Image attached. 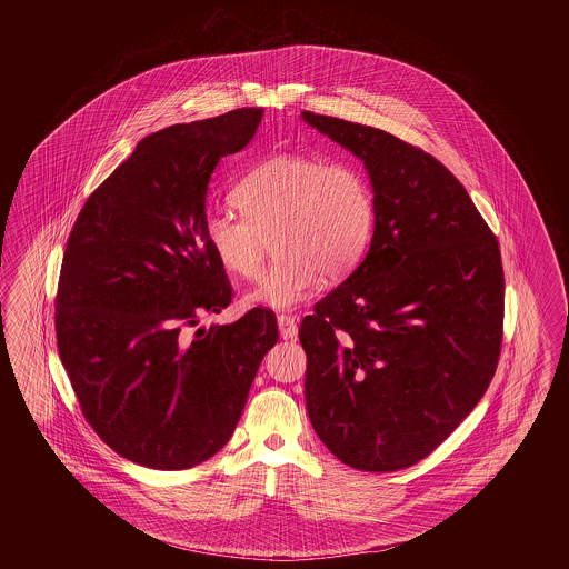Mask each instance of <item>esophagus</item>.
<instances>
[{"label": "esophagus", "mask_w": 569, "mask_h": 569, "mask_svg": "<svg viewBox=\"0 0 569 569\" xmlns=\"http://www.w3.org/2000/svg\"><path fill=\"white\" fill-rule=\"evenodd\" d=\"M277 326H279V333H281L283 340H292V338L298 336V323H296V319L290 317V315H279L277 317Z\"/></svg>", "instance_id": "obj_1"}]
</instances>
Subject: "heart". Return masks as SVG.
Instances as JSON below:
<instances>
[{
  "label": "heart",
  "mask_w": 569,
  "mask_h": 569,
  "mask_svg": "<svg viewBox=\"0 0 569 569\" xmlns=\"http://www.w3.org/2000/svg\"><path fill=\"white\" fill-rule=\"evenodd\" d=\"M241 217L210 212L204 236L224 269L257 279L276 238V262L248 296L252 305L292 309L321 281L342 279L371 240L373 198L362 172L346 160L277 154L248 172L233 191Z\"/></svg>",
  "instance_id": "b5f03b06"
}]
</instances>
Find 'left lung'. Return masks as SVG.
<instances>
[{
    "instance_id": "8db88e82",
    "label": "left lung",
    "mask_w": 569,
    "mask_h": 569,
    "mask_svg": "<svg viewBox=\"0 0 569 569\" xmlns=\"http://www.w3.org/2000/svg\"><path fill=\"white\" fill-rule=\"evenodd\" d=\"M302 119L361 158L376 193L365 259L298 331L310 423L346 466L398 471L440 447L495 378L499 240L426 150L359 122Z\"/></svg>"
}]
</instances>
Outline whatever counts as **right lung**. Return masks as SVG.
Segmentation results:
<instances>
[{"mask_svg": "<svg viewBox=\"0 0 569 569\" xmlns=\"http://www.w3.org/2000/svg\"><path fill=\"white\" fill-rule=\"evenodd\" d=\"M262 108L141 139L87 198L56 293V340L87 423L121 457L190 469L229 442L276 315L191 329L233 288L204 236L210 174L254 138Z\"/></svg>", "mask_w": 569, "mask_h": 569, "instance_id": "add662e5", "label": "right lung"}]
</instances>
